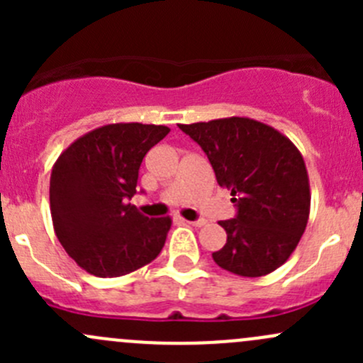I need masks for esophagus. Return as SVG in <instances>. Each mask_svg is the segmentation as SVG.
<instances>
[{
	"label": "esophagus",
	"mask_w": 363,
	"mask_h": 363,
	"mask_svg": "<svg viewBox=\"0 0 363 363\" xmlns=\"http://www.w3.org/2000/svg\"><path fill=\"white\" fill-rule=\"evenodd\" d=\"M182 223H188V225H193V226H203L205 223V219H199V221H188V219H182Z\"/></svg>",
	"instance_id": "34e87169"
}]
</instances>
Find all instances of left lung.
<instances>
[{
  "label": "left lung",
  "instance_id": "1",
  "mask_svg": "<svg viewBox=\"0 0 363 363\" xmlns=\"http://www.w3.org/2000/svg\"><path fill=\"white\" fill-rule=\"evenodd\" d=\"M179 128L203 149L218 184L237 205L235 218L219 221L226 244L212 252L214 262L242 277L279 269L298 246L311 211L309 175L296 145L251 117Z\"/></svg>",
  "mask_w": 363,
  "mask_h": 363
}]
</instances>
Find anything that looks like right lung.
Wrapping results in <instances>:
<instances>
[{
    "instance_id": "right-lung-1",
    "label": "right lung",
    "mask_w": 363,
    "mask_h": 363,
    "mask_svg": "<svg viewBox=\"0 0 363 363\" xmlns=\"http://www.w3.org/2000/svg\"><path fill=\"white\" fill-rule=\"evenodd\" d=\"M170 128L105 124L77 138L50 174V216L61 246L96 277L135 272L160 255L172 218L149 219L128 203L144 156Z\"/></svg>"
}]
</instances>
